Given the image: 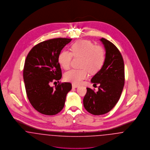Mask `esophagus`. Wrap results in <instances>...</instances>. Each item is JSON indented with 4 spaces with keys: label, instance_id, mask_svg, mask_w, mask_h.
<instances>
[{
    "label": "esophagus",
    "instance_id": "obj_1",
    "mask_svg": "<svg viewBox=\"0 0 150 150\" xmlns=\"http://www.w3.org/2000/svg\"><path fill=\"white\" fill-rule=\"evenodd\" d=\"M72 88H78L79 86L78 85H76V84H72Z\"/></svg>",
    "mask_w": 150,
    "mask_h": 150
}]
</instances>
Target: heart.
<instances>
[{
	"label": "heart",
	"instance_id": "heart-1",
	"mask_svg": "<svg viewBox=\"0 0 150 150\" xmlns=\"http://www.w3.org/2000/svg\"><path fill=\"white\" fill-rule=\"evenodd\" d=\"M71 52L62 51L58 56V62L64 70H68L71 65L73 56L82 57L81 70L72 69L64 75L67 81L78 84L88 78V71L95 74L100 71L105 64L106 52L101 45H95L93 42L88 40H79L71 46Z\"/></svg>",
	"mask_w": 150,
	"mask_h": 150
}]
</instances>
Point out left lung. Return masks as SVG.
<instances>
[{
	"mask_svg": "<svg viewBox=\"0 0 150 150\" xmlns=\"http://www.w3.org/2000/svg\"><path fill=\"white\" fill-rule=\"evenodd\" d=\"M100 40L106 50L105 64L91 80L93 86L99 84L95 92L86 88L83 99L86 110L94 115H103L111 111L120 99L125 83L124 64L121 53L113 43L105 38Z\"/></svg>",
	"mask_w": 150,
	"mask_h": 150,
	"instance_id": "obj_1",
	"label": "left lung"
}]
</instances>
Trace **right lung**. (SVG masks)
Returning <instances> with one entry per match:
<instances>
[{"mask_svg":"<svg viewBox=\"0 0 150 150\" xmlns=\"http://www.w3.org/2000/svg\"><path fill=\"white\" fill-rule=\"evenodd\" d=\"M71 39L55 38L35 45L29 52L23 67V77L26 94L31 105L39 112L54 115L64 107L66 95L71 91L70 83H50L62 78L58 56Z\"/></svg>","mask_w":150,"mask_h":150,"instance_id":"obj_1","label":"right lung"}]
</instances>
